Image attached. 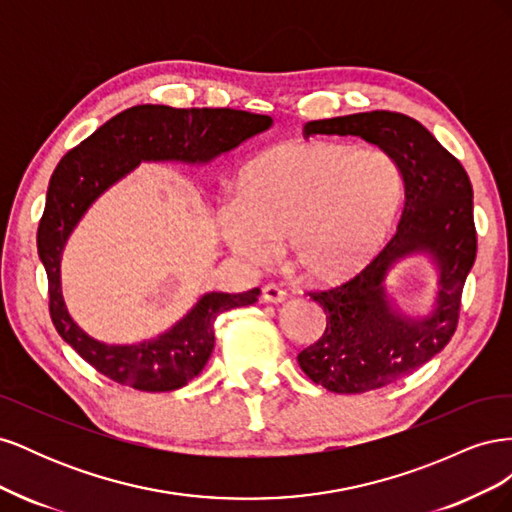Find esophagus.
<instances>
[{"mask_svg":"<svg viewBox=\"0 0 512 512\" xmlns=\"http://www.w3.org/2000/svg\"><path fill=\"white\" fill-rule=\"evenodd\" d=\"M286 297H288L286 290H282L277 284L262 286V301L265 303H282L286 301Z\"/></svg>","mask_w":512,"mask_h":512,"instance_id":"obj_1","label":"esophagus"}]
</instances>
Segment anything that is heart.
Listing matches in <instances>:
<instances>
[{
  "instance_id": "obj_1",
  "label": "heart",
  "mask_w": 512,
  "mask_h": 512,
  "mask_svg": "<svg viewBox=\"0 0 512 512\" xmlns=\"http://www.w3.org/2000/svg\"><path fill=\"white\" fill-rule=\"evenodd\" d=\"M401 198L397 168L378 149L322 141L275 145L245 166L239 194L218 209L224 243L252 265L277 241L307 282L329 284L380 250Z\"/></svg>"
}]
</instances>
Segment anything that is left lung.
<instances>
[{"label":"left lung","instance_id":"left-lung-1","mask_svg":"<svg viewBox=\"0 0 512 512\" xmlns=\"http://www.w3.org/2000/svg\"><path fill=\"white\" fill-rule=\"evenodd\" d=\"M312 134L361 136L395 162L404 181V213L382 252L348 282L309 292L327 314V329L297 356L307 378L327 391L382 389L425 365L455 335L476 258L472 183L453 153L408 115L371 111L309 121L303 136ZM416 251L429 253L441 271L437 307L425 319L399 315L383 286L394 262Z\"/></svg>","mask_w":512,"mask_h":512}]
</instances>
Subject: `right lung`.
Here are the masks:
<instances>
[{"label": "right lung", "instance_id": "right-lung-1", "mask_svg": "<svg viewBox=\"0 0 512 512\" xmlns=\"http://www.w3.org/2000/svg\"><path fill=\"white\" fill-rule=\"evenodd\" d=\"M269 115L235 108H173L138 104L108 119L59 160L38 226V256L49 277V312L57 333L83 359L136 391H175L196 378L213 352V322L232 307L258 301V288L209 292L173 329L132 346H108L76 324L61 294L59 262L74 226L91 203L141 162L205 164L271 128Z\"/></svg>", "mask_w": 512, "mask_h": 512}]
</instances>
